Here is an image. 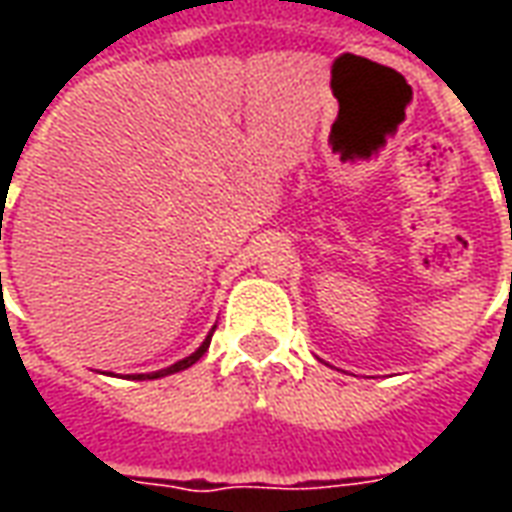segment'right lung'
<instances>
[{"instance_id": "right-lung-1", "label": "right lung", "mask_w": 512, "mask_h": 512, "mask_svg": "<svg viewBox=\"0 0 512 512\" xmlns=\"http://www.w3.org/2000/svg\"><path fill=\"white\" fill-rule=\"evenodd\" d=\"M208 345H211V334H208V340H205V343H202L200 348L194 351V354L186 356V359H180L178 365L167 367V370H158V373H150V376H134V378H161V376H169V373H178V370H186V367L194 365V362H197V359H200V356L208 351Z\"/></svg>"}]
</instances>
